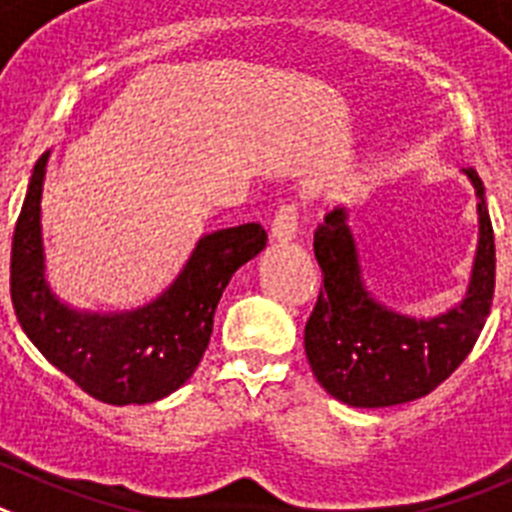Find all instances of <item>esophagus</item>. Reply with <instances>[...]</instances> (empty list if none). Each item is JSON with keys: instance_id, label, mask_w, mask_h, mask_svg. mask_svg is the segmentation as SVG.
Listing matches in <instances>:
<instances>
[{"instance_id": "1", "label": "esophagus", "mask_w": 512, "mask_h": 512, "mask_svg": "<svg viewBox=\"0 0 512 512\" xmlns=\"http://www.w3.org/2000/svg\"><path fill=\"white\" fill-rule=\"evenodd\" d=\"M271 241L274 243H287L297 235V207L284 205L271 220Z\"/></svg>"}]
</instances>
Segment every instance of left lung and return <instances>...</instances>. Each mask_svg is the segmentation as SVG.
Masks as SVG:
<instances>
[{"label": "left lung", "mask_w": 512, "mask_h": 512, "mask_svg": "<svg viewBox=\"0 0 512 512\" xmlns=\"http://www.w3.org/2000/svg\"><path fill=\"white\" fill-rule=\"evenodd\" d=\"M477 194L479 238L467 292L456 305L418 318L366 287L348 212L333 210L315 230L323 269L318 305L305 325V354L325 392L351 408H390L433 392L467 359L490 315L495 292V235L485 187L464 169Z\"/></svg>", "instance_id": "1"}]
</instances>
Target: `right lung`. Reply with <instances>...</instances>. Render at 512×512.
<instances>
[{"mask_svg": "<svg viewBox=\"0 0 512 512\" xmlns=\"http://www.w3.org/2000/svg\"><path fill=\"white\" fill-rule=\"evenodd\" d=\"M51 151L35 164L12 238L9 292L25 336L81 390L107 405H146L179 390L212 336L230 277L259 256V223L202 235L174 282L135 310L94 312L63 302L45 277L40 202Z\"/></svg>", "mask_w": 512, "mask_h": 512, "instance_id": "1", "label": "right lung"}]
</instances>
